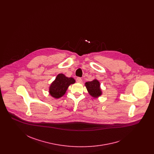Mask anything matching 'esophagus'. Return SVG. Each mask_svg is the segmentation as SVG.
I'll list each match as a JSON object with an SVG mask.
<instances>
[{
	"instance_id": "34e87169",
	"label": "esophagus",
	"mask_w": 154,
	"mask_h": 154,
	"mask_svg": "<svg viewBox=\"0 0 154 154\" xmlns=\"http://www.w3.org/2000/svg\"><path fill=\"white\" fill-rule=\"evenodd\" d=\"M76 81H77V82L81 83L82 80V79H81V78H80V77H77V78L76 79Z\"/></svg>"
}]
</instances>
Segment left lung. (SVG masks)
<instances>
[{
  "label": "left lung",
  "instance_id": "1",
  "mask_svg": "<svg viewBox=\"0 0 154 154\" xmlns=\"http://www.w3.org/2000/svg\"><path fill=\"white\" fill-rule=\"evenodd\" d=\"M85 85L89 94L92 97L96 98L102 94V90L100 89V82L96 79L92 81L87 82Z\"/></svg>",
  "mask_w": 154,
  "mask_h": 154
}]
</instances>
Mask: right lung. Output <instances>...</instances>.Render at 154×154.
Wrapping results in <instances>:
<instances>
[{"instance_id": "1", "label": "right lung", "mask_w": 154, "mask_h": 154, "mask_svg": "<svg viewBox=\"0 0 154 154\" xmlns=\"http://www.w3.org/2000/svg\"><path fill=\"white\" fill-rule=\"evenodd\" d=\"M75 82L73 78L67 77L63 74H59L49 88L50 94L56 99L61 97L65 94L69 86Z\"/></svg>"}]
</instances>
